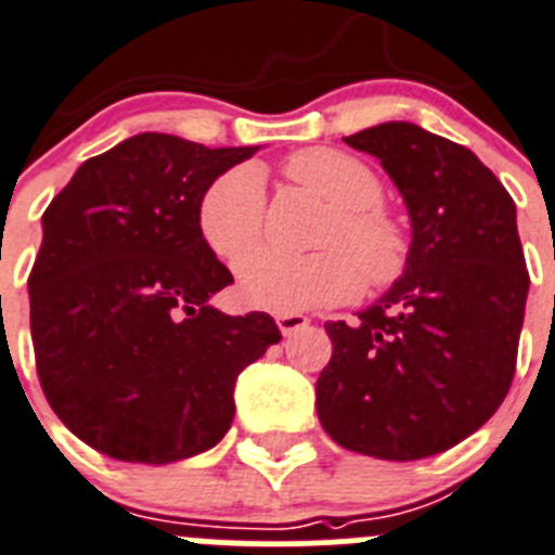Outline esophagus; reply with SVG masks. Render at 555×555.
Wrapping results in <instances>:
<instances>
[{
    "label": "esophagus",
    "instance_id": "esophagus-1",
    "mask_svg": "<svg viewBox=\"0 0 555 555\" xmlns=\"http://www.w3.org/2000/svg\"><path fill=\"white\" fill-rule=\"evenodd\" d=\"M276 325L279 331H282L284 336H293L298 334V331H304L309 325V318H304V314H276Z\"/></svg>",
    "mask_w": 555,
    "mask_h": 555
}]
</instances>
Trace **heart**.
Segmentation results:
<instances>
[{"mask_svg": "<svg viewBox=\"0 0 555 555\" xmlns=\"http://www.w3.org/2000/svg\"><path fill=\"white\" fill-rule=\"evenodd\" d=\"M284 175L328 207L309 257L254 254L237 293L254 309L295 314L353 301L364 282L391 287L411 262V232L383 205V183L364 160L331 147L293 153ZM266 224V189L257 169L241 167L207 185L196 205L205 246L230 268L257 248Z\"/></svg>", "mask_w": 555, "mask_h": 555, "instance_id": "obj_1", "label": "heart"}]
</instances>
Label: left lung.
Segmentation results:
<instances>
[{
	"label": "left lung",
	"instance_id": "1",
	"mask_svg": "<svg viewBox=\"0 0 555 555\" xmlns=\"http://www.w3.org/2000/svg\"><path fill=\"white\" fill-rule=\"evenodd\" d=\"M345 142L380 158L413 243L405 276L359 323H325L318 416L350 452L422 460L476 433L515 377L528 295L515 202L468 147L413 122Z\"/></svg>",
	"mask_w": 555,
	"mask_h": 555
}]
</instances>
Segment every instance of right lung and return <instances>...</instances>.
<instances>
[{
    "label": "right lung",
    "mask_w": 555,
    "mask_h": 555,
    "mask_svg": "<svg viewBox=\"0 0 555 555\" xmlns=\"http://www.w3.org/2000/svg\"><path fill=\"white\" fill-rule=\"evenodd\" d=\"M257 147L139 133L85 160L43 214L29 271L35 366L51 411L95 452L164 465L221 441L235 380L282 339L266 312H219L232 273L196 205Z\"/></svg>",
    "instance_id": "obj_1"
}]
</instances>
